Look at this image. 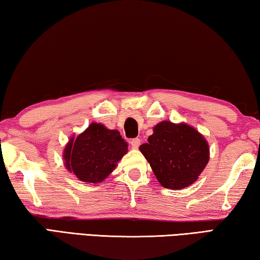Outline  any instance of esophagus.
<instances>
[{
	"mask_svg": "<svg viewBox=\"0 0 260 260\" xmlns=\"http://www.w3.org/2000/svg\"><path fill=\"white\" fill-rule=\"evenodd\" d=\"M140 143H141V140L140 139H132L131 141H129V144L132 146V148L133 149H138L139 148V146H140Z\"/></svg>",
	"mask_w": 260,
	"mask_h": 260,
	"instance_id": "34e87169",
	"label": "esophagus"
}]
</instances>
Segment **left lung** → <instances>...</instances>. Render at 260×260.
Returning a JSON list of instances; mask_svg holds the SVG:
<instances>
[{"mask_svg": "<svg viewBox=\"0 0 260 260\" xmlns=\"http://www.w3.org/2000/svg\"><path fill=\"white\" fill-rule=\"evenodd\" d=\"M140 151L161 186L175 190L195 182L210 157L209 144L199 131L167 120L153 127V134Z\"/></svg>", "mask_w": 260, "mask_h": 260, "instance_id": "1", "label": "left lung"}]
</instances>
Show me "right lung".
<instances>
[{
    "label": "right lung",
    "mask_w": 260,
    "mask_h": 260,
    "mask_svg": "<svg viewBox=\"0 0 260 260\" xmlns=\"http://www.w3.org/2000/svg\"><path fill=\"white\" fill-rule=\"evenodd\" d=\"M126 141L120 133L93 122L64 149L65 166L83 182H102L127 153Z\"/></svg>",
    "instance_id": "1"
}]
</instances>
